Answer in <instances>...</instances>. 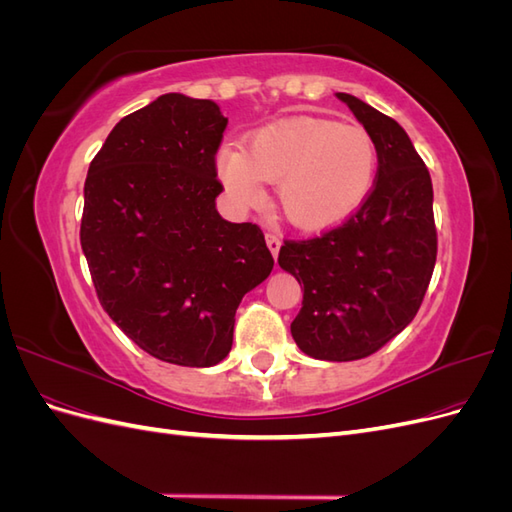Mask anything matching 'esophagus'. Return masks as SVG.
Here are the masks:
<instances>
[{
  "label": "esophagus",
  "mask_w": 512,
  "mask_h": 512,
  "mask_svg": "<svg viewBox=\"0 0 512 512\" xmlns=\"http://www.w3.org/2000/svg\"><path fill=\"white\" fill-rule=\"evenodd\" d=\"M265 239H267V245H269V250H271L273 258H277V252H280V245H282L280 237H277V235H273V232H267V235H265Z\"/></svg>",
  "instance_id": "1"
}]
</instances>
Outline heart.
Masks as SVG:
<instances>
[{
	"label": "heart",
	"instance_id": "b5f03b06",
	"mask_svg": "<svg viewBox=\"0 0 512 512\" xmlns=\"http://www.w3.org/2000/svg\"><path fill=\"white\" fill-rule=\"evenodd\" d=\"M376 166V143L363 126L307 115L269 123L247 138L245 153L222 149L218 156L237 205H258L262 181L275 183L284 218L307 232L350 218L374 185Z\"/></svg>",
	"mask_w": 512,
	"mask_h": 512
}]
</instances>
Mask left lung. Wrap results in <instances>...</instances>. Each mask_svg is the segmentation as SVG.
I'll use <instances>...</instances> for the list:
<instances>
[{"label": "left lung", "mask_w": 512, "mask_h": 512, "mask_svg": "<svg viewBox=\"0 0 512 512\" xmlns=\"http://www.w3.org/2000/svg\"><path fill=\"white\" fill-rule=\"evenodd\" d=\"M378 151L374 188L350 218L280 247V267L303 284L290 324L314 359L356 361L404 331L421 307L438 256L433 188L406 130L374 106L337 94Z\"/></svg>", "instance_id": "left-lung-1"}]
</instances>
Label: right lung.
I'll return each instance as SVG.
<instances>
[{
    "label": "right lung",
    "mask_w": 512,
    "mask_h": 512,
    "mask_svg": "<svg viewBox=\"0 0 512 512\" xmlns=\"http://www.w3.org/2000/svg\"><path fill=\"white\" fill-rule=\"evenodd\" d=\"M228 119L164 94L123 117L91 160L81 247L104 312L147 354L211 367L273 256L260 226L222 220L215 168Z\"/></svg>",
    "instance_id": "add662e5"
}]
</instances>
